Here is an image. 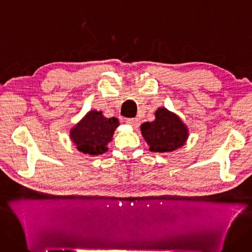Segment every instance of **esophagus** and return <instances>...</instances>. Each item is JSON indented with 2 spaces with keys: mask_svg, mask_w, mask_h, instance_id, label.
Segmentation results:
<instances>
[{
  "mask_svg": "<svg viewBox=\"0 0 252 252\" xmlns=\"http://www.w3.org/2000/svg\"><path fill=\"white\" fill-rule=\"evenodd\" d=\"M126 123L127 125H129V126H134V127L139 126V119H138V118H127V119L126 120Z\"/></svg>",
  "mask_w": 252,
  "mask_h": 252,
  "instance_id": "34e87169",
  "label": "esophagus"
}]
</instances>
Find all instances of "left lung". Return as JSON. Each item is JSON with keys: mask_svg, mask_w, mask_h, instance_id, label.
<instances>
[{"mask_svg": "<svg viewBox=\"0 0 252 252\" xmlns=\"http://www.w3.org/2000/svg\"><path fill=\"white\" fill-rule=\"evenodd\" d=\"M156 119L141 126V133L152 152H172L182 147L188 139V127L179 117L164 108L156 111Z\"/></svg>", "mask_w": 252, "mask_h": 252, "instance_id": "1", "label": "left lung"}]
</instances>
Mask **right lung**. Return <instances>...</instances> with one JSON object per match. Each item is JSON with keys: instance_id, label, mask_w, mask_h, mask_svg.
I'll use <instances>...</instances> for the list:
<instances>
[{"instance_id": "add662e5", "label": "right lung", "mask_w": 252, "mask_h": 252, "mask_svg": "<svg viewBox=\"0 0 252 252\" xmlns=\"http://www.w3.org/2000/svg\"><path fill=\"white\" fill-rule=\"evenodd\" d=\"M118 126L117 118H105L101 112L90 111L71 129L70 137L79 152L92 156L101 155L108 151L107 144Z\"/></svg>"}]
</instances>
